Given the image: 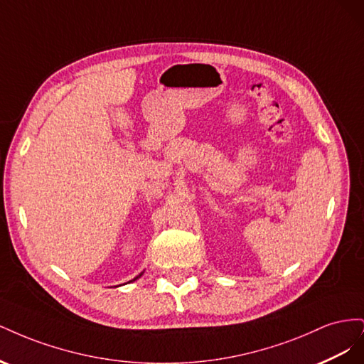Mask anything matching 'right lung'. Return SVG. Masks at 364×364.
<instances>
[{
  "instance_id": "right-lung-1",
  "label": "right lung",
  "mask_w": 364,
  "mask_h": 364,
  "mask_svg": "<svg viewBox=\"0 0 364 364\" xmlns=\"http://www.w3.org/2000/svg\"><path fill=\"white\" fill-rule=\"evenodd\" d=\"M141 274H142V273H141ZM141 274H139V277H141ZM139 277H136V278H135V279H138V278H139ZM135 279H134V281H135Z\"/></svg>"
}]
</instances>
